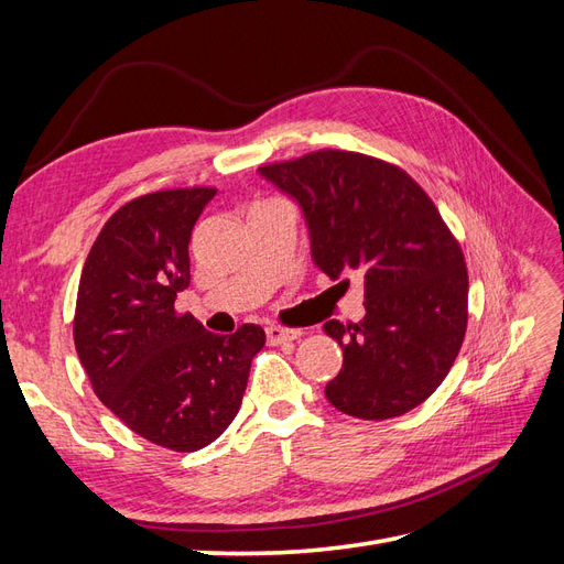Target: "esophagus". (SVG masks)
<instances>
[{"label": "esophagus", "instance_id": "34e87169", "mask_svg": "<svg viewBox=\"0 0 564 564\" xmlns=\"http://www.w3.org/2000/svg\"><path fill=\"white\" fill-rule=\"evenodd\" d=\"M265 336H268L270 346H280V344H289V340H296L301 336V332L299 329H284V327H278V324H272V327L265 329Z\"/></svg>", "mask_w": 564, "mask_h": 564}]
</instances>
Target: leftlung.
Listing matches in <instances>:
<instances>
[{"instance_id":"left-lung-1","label":"left lung","mask_w":564,"mask_h":564,"mask_svg":"<svg viewBox=\"0 0 564 564\" xmlns=\"http://www.w3.org/2000/svg\"><path fill=\"white\" fill-rule=\"evenodd\" d=\"M261 176L292 195L315 265L365 278L360 324H324L344 367L324 388L348 416L383 421L429 400L468 327V270L433 199L404 169L348 150L272 162Z\"/></svg>"}]
</instances>
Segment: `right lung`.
<instances>
[{
  "mask_svg": "<svg viewBox=\"0 0 564 564\" xmlns=\"http://www.w3.org/2000/svg\"><path fill=\"white\" fill-rule=\"evenodd\" d=\"M216 187H174L119 207L84 261L75 348L91 388L124 425L174 452L212 445L240 412L265 332L212 334L176 294L191 284V235Z\"/></svg>",
  "mask_w": 564,
  "mask_h": 564,
  "instance_id": "add662e5",
  "label": "right lung"
}]
</instances>
